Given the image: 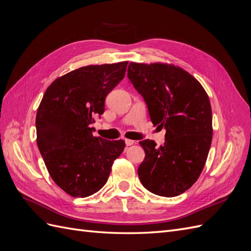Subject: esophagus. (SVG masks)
<instances>
[{
	"label": "esophagus",
	"mask_w": 251,
	"mask_h": 251,
	"mask_svg": "<svg viewBox=\"0 0 251 251\" xmlns=\"http://www.w3.org/2000/svg\"><path fill=\"white\" fill-rule=\"evenodd\" d=\"M125 142H126V144L127 147L133 146V144L135 143V141H134V140H132V139H125Z\"/></svg>",
	"instance_id": "1"
}]
</instances>
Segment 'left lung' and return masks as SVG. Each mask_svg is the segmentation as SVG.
Returning <instances> with one entry per match:
<instances>
[{"label":"left lung","instance_id":"1","mask_svg":"<svg viewBox=\"0 0 251 251\" xmlns=\"http://www.w3.org/2000/svg\"><path fill=\"white\" fill-rule=\"evenodd\" d=\"M127 77L146 101L151 123L164 126L165 141L139 142L146 151L138 176L148 191L176 197L192 187L206 162L212 139L207 93L193 75L171 64L130 63Z\"/></svg>","mask_w":251,"mask_h":251}]
</instances>
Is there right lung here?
Here are the masks:
<instances>
[{"label":"right lung","mask_w":251,"mask_h":251,"mask_svg":"<svg viewBox=\"0 0 251 251\" xmlns=\"http://www.w3.org/2000/svg\"><path fill=\"white\" fill-rule=\"evenodd\" d=\"M127 62L78 68L47 88L35 118L36 142L52 180L72 197L85 198L107 183L124 140L95 137L94 116L124 79Z\"/></svg>","instance_id":"add662e5"}]
</instances>
